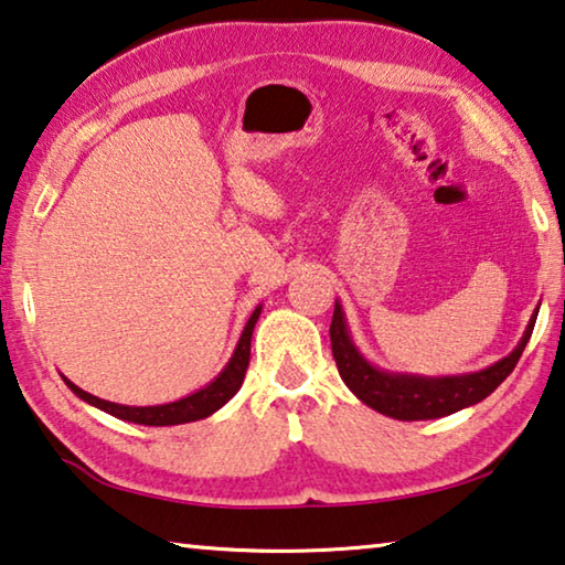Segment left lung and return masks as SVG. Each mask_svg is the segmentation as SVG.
<instances>
[{
  "label": "left lung",
  "instance_id": "left-lung-1",
  "mask_svg": "<svg viewBox=\"0 0 565 565\" xmlns=\"http://www.w3.org/2000/svg\"><path fill=\"white\" fill-rule=\"evenodd\" d=\"M535 317L537 309L535 315L530 317L523 340H520L518 348L512 350L508 358H502L500 363L479 370V373L424 377L408 373H388V370H377L375 365H370L367 360L360 355L355 342H352L342 307L334 301V315L330 324L332 355L344 385H348L365 406L377 411V414L398 420L441 418L484 401L487 395L498 388L504 377L515 370L530 334H533Z\"/></svg>",
  "mask_w": 565,
  "mask_h": 565
}]
</instances>
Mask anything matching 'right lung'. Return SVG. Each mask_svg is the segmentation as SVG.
Here are the masks:
<instances>
[{"label": "right lung", "instance_id": "1", "mask_svg": "<svg viewBox=\"0 0 565 565\" xmlns=\"http://www.w3.org/2000/svg\"><path fill=\"white\" fill-rule=\"evenodd\" d=\"M258 317H260V307L254 309V315H250L246 327H243V334L238 344H235L233 358L228 360V365L223 367V373L217 375L213 383H207L205 388L188 395V398L164 403V406H121V403L96 398V395L78 388V385L67 381V377H63V381L81 401H86L90 406L106 411V414H111L121 420H131V424L177 426V424H190V420L207 418L210 414H215L217 408H223L243 385V377H246L248 360H250V337H254V327L258 322Z\"/></svg>", "mask_w": 565, "mask_h": 565}]
</instances>
